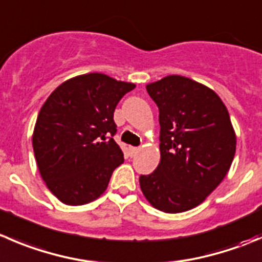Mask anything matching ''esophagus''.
Returning a JSON list of instances; mask_svg holds the SVG:
<instances>
[{"mask_svg":"<svg viewBox=\"0 0 262 262\" xmlns=\"http://www.w3.org/2000/svg\"><path fill=\"white\" fill-rule=\"evenodd\" d=\"M129 151H130L132 156H136V155L141 151V148H138V147H130V148H129Z\"/></svg>","mask_w":262,"mask_h":262,"instance_id":"obj_1","label":"esophagus"}]
</instances>
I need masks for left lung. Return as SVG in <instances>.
I'll list each match as a JSON object with an SVG mask.
<instances>
[{
    "label": "left lung",
    "instance_id": "left-lung-1",
    "mask_svg": "<svg viewBox=\"0 0 262 262\" xmlns=\"http://www.w3.org/2000/svg\"><path fill=\"white\" fill-rule=\"evenodd\" d=\"M146 88L159 107L161 157L152 174L139 178L142 193L160 211H188L229 171L237 144L229 113L211 88L182 75Z\"/></svg>",
    "mask_w": 262,
    "mask_h": 262
}]
</instances>
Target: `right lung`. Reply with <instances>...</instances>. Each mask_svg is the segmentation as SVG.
Here are the masks:
<instances>
[{
	"mask_svg": "<svg viewBox=\"0 0 262 262\" xmlns=\"http://www.w3.org/2000/svg\"><path fill=\"white\" fill-rule=\"evenodd\" d=\"M136 84L101 73L58 85L38 114L32 142L40 177L69 206L90 204L107 188L124 155L114 141V111Z\"/></svg>",
	"mask_w": 262,
	"mask_h": 262,
	"instance_id": "right-lung-1",
	"label": "right lung"
}]
</instances>
